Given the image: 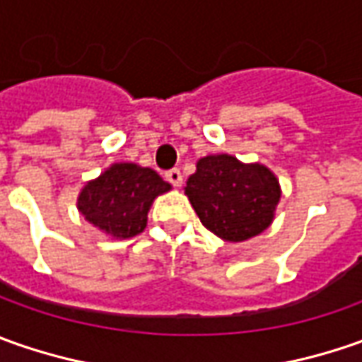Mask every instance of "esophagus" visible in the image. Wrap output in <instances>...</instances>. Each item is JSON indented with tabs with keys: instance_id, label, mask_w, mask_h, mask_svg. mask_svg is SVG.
I'll return each instance as SVG.
<instances>
[{
	"instance_id": "obj_1",
	"label": "esophagus",
	"mask_w": 362,
	"mask_h": 362,
	"mask_svg": "<svg viewBox=\"0 0 362 362\" xmlns=\"http://www.w3.org/2000/svg\"><path fill=\"white\" fill-rule=\"evenodd\" d=\"M165 179L173 185V187H181V183H183V175L179 169H171V171H167L165 173Z\"/></svg>"
}]
</instances>
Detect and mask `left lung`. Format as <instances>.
<instances>
[{
  "label": "left lung",
  "mask_w": 362,
  "mask_h": 362,
  "mask_svg": "<svg viewBox=\"0 0 362 362\" xmlns=\"http://www.w3.org/2000/svg\"><path fill=\"white\" fill-rule=\"evenodd\" d=\"M185 195L207 230L223 242L238 243L270 228L282 189L266 165L219 153L197 160Z\"/></svg>",
  "instance_id": "left-lung-1"
}]
</instances>
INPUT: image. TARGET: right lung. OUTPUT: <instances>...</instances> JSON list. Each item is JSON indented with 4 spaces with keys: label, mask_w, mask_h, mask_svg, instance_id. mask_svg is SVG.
<instances>
[{
    "label": "right lung",
    "mask_w": 362,
    "mask_h": 362,
    "mask_svg": "<svg viewBox=\"0 0 362 362\" xmlns=\"http://www.w3.org/2000/svg\"><path fill=\"white\" fill-rule=\"evenodd\" d=\"M171 191L160 175L136 163H112L80 189L78 211L96 230L115 240H129L146 228L153 202Z\"/></svg>",
    "instance_id": "1"
}]
</instances>
